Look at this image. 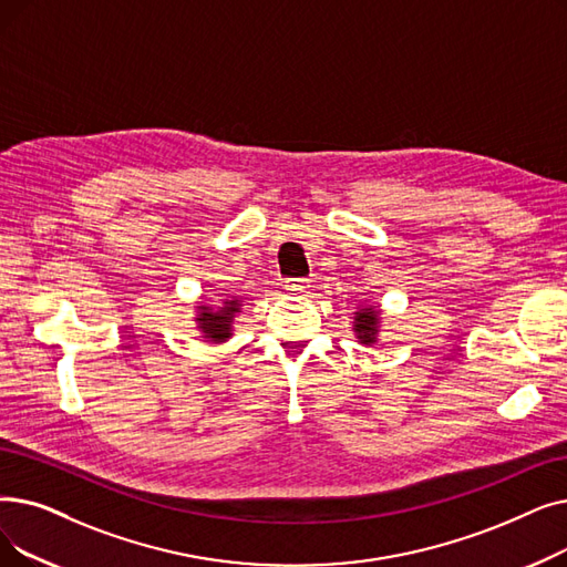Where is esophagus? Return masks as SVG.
<instances>
[{"label":"esophagus","mask_w":567,"mask_h":567,"mask_svg":"<svg viewBox=\"0 0 567 567\" xmlns=\"http://www.w3.org/2000/svg\"><path fill=\"white\" fill-rule=\"evenodd\" d=\"M285 289H287V293H291V297H301V293H306V289H308V280L291 278L285 282Z\"/></svg>","instance_id":"esophagus-1"}]
</instances>
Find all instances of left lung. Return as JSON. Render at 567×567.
Listing matches in <instances>:
<instances>
[{
	"label": "left lung",
	"mask_w": 567,
	"mask_h": 567,
	"mask_svg": "<svg viewBox=\"0 0 567 567\" xmlns=\"http://www.w3.org/2000/svg\"><path fill=\"white\" fill-rule=\"evenodd\" d=\"M357 322H354V331L359 333L361 342H375V333H378V317L373 312V308H365L361 312H357Z\"/></svg>",
	"instance_id": "obj_1"
}]
</instances>
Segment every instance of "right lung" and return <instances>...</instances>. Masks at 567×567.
I'll return each instance as SVG.
<instances>
[{
	"label": "right lung",
	"mask_w": 567,
	"mask_h": 567,
	"mask_svg": "<svg viewBox=\"0 0 567 567\" xmlns=\"http://www.w3.org/2000/svg\"><path fill=\"white\" fill-rule=\"evenodd\" d=\"M204 312L196 317L199 319V329H204L206 338L210 340H227L231 336V324H234V317L240 310L236 301H227L225 308L213 310V308H202Z\"/></svg>",
	"instance_id": "1"
}]
</instances>
